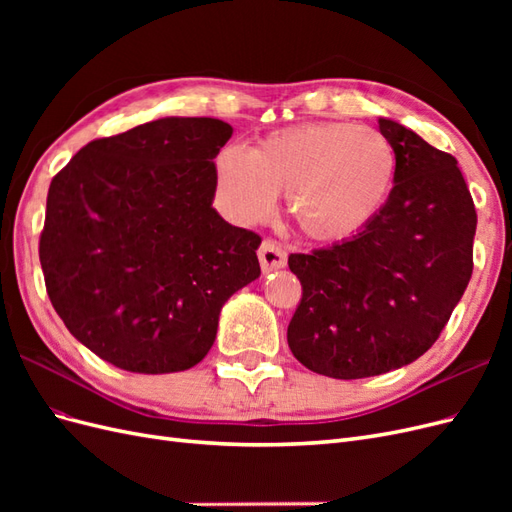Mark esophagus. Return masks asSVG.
<instances>
[{
  "label": "esophagus",
  "mask_w": 512,
  "mask_h": 512,
  "mask_svg": "<svg viewBox=\"0 0 512 512\" xmlns=\"http://www.w3.org/2000/svg\"><path fill=\"white\" fill-rule=\"evenodd\" d=\"M258 260H260L262 271L271 273V271L286 267V252H284V247L280 243L262 241L260 250H258Z\"/></svg>",
  "instance_id": "1"
}]
</instances>
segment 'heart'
I'll return each instance as SVG.
<instances>
[{
    "label": "heart",
    "mask_w": 512,
    "mask_h": 512,
    "mask_svg": "<svg viewBox=\"0 0 512 512\" xmlns=\"http://www.w3.org/2000/svg\"><path fill=\"white\" fill-rule=\"evenodd\" d=\"M397 175L382 132L348 121H307L262 136L254 149L224 147L215 177L226 211L256 224L288 192V213L309 239L346 241L384 207Z\"/></svg>",
    "instance_id": "1"
}]
</instances>
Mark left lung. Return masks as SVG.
I'll list each match as a JSON object with an SVG mask.
<instances>
[{"instance_id": "left-lung-1", "label": "left lung", "mask_w": 512, "mask_h": 512, "mask_svg": "<svg viewBox=\"0 0 512 512\" xmlns=\"http://www.w3.org/2000/svg\"><path fill=\"white\" fill-rule=\"evenodd\" d=\"M397 156L384 207L359 235L290 254L303 299L288 346L316 374L356 380L410 365L440 337L472 277L476 211L457 160L378 117Z\"/></svg>"}]
</instances>
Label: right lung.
Masks as SVG:
<instances>
[{"instance_id":"obj_1","label":"right lung","mask_w":512,"mask_h":512,"mask_svg":"<svg viewBox=\"0 0 512 512\" xmlns=\"http://www.w3.org/2000/svg\"><path fill=\"white\" fill-rule=\"evenodd\" d=\"M226 121L162 117L85 145L46 196L40 265L59 318L100 359L173 374L211 350L260 277V237L213 209Z\"/></svg>"}]
</instances>
